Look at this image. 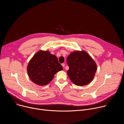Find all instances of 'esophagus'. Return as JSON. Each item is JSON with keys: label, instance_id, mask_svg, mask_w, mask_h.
Returning a JSON list of instances; mask_svg holds the SVG:
<instances>
[{"label": "esophagus", "instance_id": "34e87169", "mask_svg": "<svg viewBox=\"0 0 124 124\" xmlns=\"http://www.w3.org/2000/svg\"><path fill=\"white\" fill-rule=\"evenodd\" d=\"M65 64L64 63H63V64H62V67H63V68H64V67H65Z\"/></svg>", "mask_w": 124, "mask_h": 124}]
</instances>
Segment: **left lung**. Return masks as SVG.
<instances>
[{"instance_id": "obj_1", "label": "left lung", "mask_w": 124, "mask_h": 124, "mask_svg": "<svg viewBox=\"0 0 124 124\" xmlns=\"http://www.w3.org/2000/svg\"><path fill=\"white\" fill-rule=\"evenodd\" d=\"M67 63L69 67L67 74L76 85H85L93 80L97 65L86 52L74 51L67 57Z\"/></svg>"}]
</instances>
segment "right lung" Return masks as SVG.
Listing matches in <instances>:
<instances>
[{
  "label": "right lung",
  "mask_w": 124,
  "mask_h": 124,
  "mask_svg": "<svg viewBox=\"0 0 124 124\" xmlns=\"http://www.w3.org/2000/svg\"><path fill=\"white\" fill-rule=\"evenodd\" d=\"M63 70L55 55L48 51L40 50L30 60L27 66L30 79L35 84L46 85L50 82L55 74Z\"/></svg>",
  "instance_id": "add662e5"
}]
</instances>
